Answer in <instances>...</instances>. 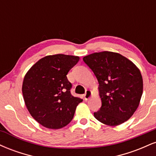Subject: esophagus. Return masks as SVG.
<instances>
[{
  "label": "esophagus",
  "instance_id": "34e87169",
  "mask_svg": "<svg viewBox=\"0 0 156 156\" xmlns=\"http://www.w3.org/2000/svg\"><path fill=\"white\" fill-rule=\"evenodd\" d=\"M91 96H92V92H91L90 90H87V92H86V93L83 95L84 99H85L86 101H87V100L91 98Z\"/></svg>",
  "mask_w": 156,
  "mask_h": 156
}]
</instances>
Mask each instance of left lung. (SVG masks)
Here are the masks:
<instances>
[{"mask_svg": "<svg viewBox=\"0 0 156 156\" xmlns=\"http://www.w3.org/2000/svg\"><path fill=\"white\" fill-rule=\"evenodd\" d=\"M99 83L102 105L94 113L103 124L116 126L129 119L139 105L143 92L140 70L117 53L103 51L84 56Z\"/></svg>", "mask_w": 156, "mask_h": 156, "instance_id": "8db88e82", "label": "left lung"}]
</instances>
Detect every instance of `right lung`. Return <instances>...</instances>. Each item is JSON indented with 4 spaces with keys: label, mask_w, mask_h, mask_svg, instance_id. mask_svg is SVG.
Wrapping results in <instances>:
<instances>
[{
    "label": "right lung",
    "mask_w": 156,
    "mask_h": 156,
    "mask_svg": "<svg viewBox=\"0 0 156 156\" xmlns=\"http://www.w3.org/2000/svg\"><path fill=\"white\" fill-rule=\"evenodd\" d=\"M79 57L56 54L39 60L25 76L23 94L25 103L36 121L45 128L59 129L73 119L77 105L83 100L71 94L68 72Z\"/></svg>",
    "instance_id": "add662e5"
}]
</instances>
